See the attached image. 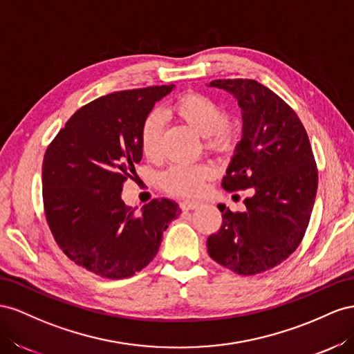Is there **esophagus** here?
Segmentation results:
<instances>
[{
    "label": "esophagus",
    "mask_w": 354,
    "mask_h": 354,
    "mask_svg": "<svg viewBox=\"0 0 354 354\" xmlns=\"http://www.w3.org/2000/svg\"><path fill=\"white\" fill-rule=\"evenodd\" d=\"M200 206L198 201H183L180 203V209L183 210H193V209H197Z\"/></svg>",
    "instance_id": "1"
}]
</instances>
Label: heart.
Masks as SVG:
<instances>
[{"instance_id": "b5f03b06", "label": "heart", "mask_w": 354, "mask_h": 354, "mask_svg": "<svg viewBox=\"0 0 354 354\" xmlns=\"http://www.w3.org/2000/svg\"><path fill=\"white\" fill-rule=\"evenodd\" d=\"M175 113L198 135L206 138L210 149L227 153L236 142L234 130L227 124V113L215 99L203 93H187L176 100ZM163 132V115L153 111L147 115L139 130V147L148 158L160 154V139ZM212 170L205 165L178 163L170 166L160 176V185L179 197L198 196L210 178Z\"/></svg>"}]
</instances>
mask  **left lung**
Returning a JSON list of instances; mask_svg holds the SVG:
<instances>
[{
	"label": "left lung",
	"mask_w": 354,
	"mask_h": 354,
	"mask_svg": "<svg viewBox=\"0 0 354 354\" xmlns=\"http://www.w3.org/2000/svg\"><path fill=\"white\" fill-rule=\"evenodd\" d=\"M237 99L241 139L222 188L252 189L245 212L219 205L222 225L207 239L218 264L243 276L274 268L301 243L317 191V169L304 126L283 99L255 80H214Z\"/></svg>",
	"instance_id": "8db88e82"
}]
</instances>
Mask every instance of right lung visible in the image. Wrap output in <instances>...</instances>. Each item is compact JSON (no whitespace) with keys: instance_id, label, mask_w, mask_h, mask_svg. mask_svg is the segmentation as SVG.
Returning a JSON list of instances; mask_svg holds the SVG:
<instances>
[{"instance_id":"obj_1","label":"right lung","mask_w":354,"mask_h":354,"mask_svg":"<svg viewBox=\"0 0 354 354\" xmlns=\"http://www.w3.org/2000/svg\"><path fill=\"white\" fill-rule=\"evenodd\" d=\"M174 84L123 90L80 108L48 145L43 200L59 248L77 266L105 279H126L157 255L163 231L180 215L156 198L129 207L121 189L142 158L139 130Z\"/></svg>"}]
</instances>
